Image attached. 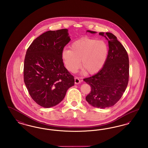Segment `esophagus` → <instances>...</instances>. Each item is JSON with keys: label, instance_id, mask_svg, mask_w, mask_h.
<instances>
[{"label": "esophagus", "instance_id": "1", "mask_svg": "<svg viewBox=\"0 0 148 148\" xmlns=\"http://www.w3.org/2000/svg\"><path fill=\"white\" fill-rule=\"evenodd\" d=\"M80 83V80L79 78L78 77H75V83L76 84H79Z\"/></svg>", "mask_w": 148, "mask_h": 148}]
</instances>
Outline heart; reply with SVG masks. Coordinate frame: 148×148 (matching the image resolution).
I'll list each match as a JSON object with an SVG mask.
<instances>
[{
	"label": "heart",
	"instance_id": "obj_1",
	"mask_svg": "<svg viewBox=\"0 0 148 148\" xmlns=\"http://www.w3.org/2000/svg\"><path fill=\"white\" fill-rule=\"evenodd\" d=\"M71 49L64 50L62 54L64 63L71 73H75L81 66L88 74H94L105 65L109 54V47L103 40L87 37L73 42Z\"/></svg>",
	"mask_w": 148,
	"mask_h": 148
}]
</instances>
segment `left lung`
<instances>
[{
  "mask_svg": "<svg viewBox=\"0 0 148 148\" xmlns=\"http://www.w3.org/2000/svg\"><path fill=\"white\" fill-rule=\"evenodd\" d=\"M99 34L108 40V59L98 73L83 80L91 87L86 100L94 107L104 109L114 106L125 92L129 82V61L126 50L115 35L102 32Z\"/></svg>",
  "mask_w": 148,
  "mask_h": 148,
  "instance_id": "left-lung-1",
  "label": "left lung"
}]
</instances>
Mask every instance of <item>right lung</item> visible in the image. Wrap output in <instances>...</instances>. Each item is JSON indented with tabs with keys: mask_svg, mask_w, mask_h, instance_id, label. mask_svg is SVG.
I'll return each instance as SVG.
<instances>
[{
	"mask_svg": "<svg viewBox=\"0 0 148 148\" xmlns=\"http://www.w3.org/2000/svg\"><path fill=\"white\" fill-rule=\"evenodd\" d=\"M68 30L46 32L27 50L24 81L32 98L44 108L58 104L74 85V77L64 67L62 58L64 47L71 40Z\"/></svg>",
	"mask_w": 148,
	"mask_h": 148,
	"instance_id": "1",
	"label": "right lung"
}]
</instances>
